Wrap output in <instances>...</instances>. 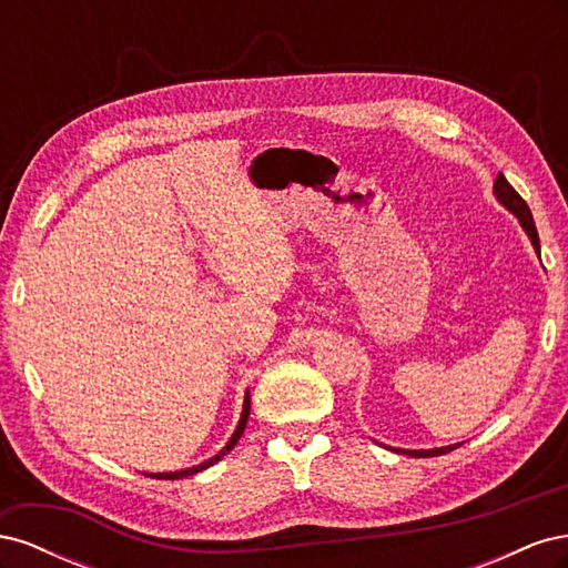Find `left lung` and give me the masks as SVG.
Wrapping results in <instances>:
<instances>
[{
	"instance_id": "1",
	"label": "left lung",
	"mask_w": 568,
	"mask_h": 568,
	"mask_svg": "<svg viewBox=\"0 0 568 568\" xmlns=\"http://www.w3.org/2000/svg\"><path fill=\"white\" fill-rule=\"evenodd\" d=\"M495 196H497V201H500V203L505 205V209H509L514 215L519 217L521 227H524L526 234L530 236L532 246H536V251H540L538 230H536V222H532V215H530V211H528V205H526V201L519 196L517 189H514V186L505 180L503 173L495 178ZM455 448H457V445H448V448H438V450H398V453H407V455H412V457H438V455H445V453H453Z\"/></svg>"
}]
</instances>
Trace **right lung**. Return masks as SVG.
Wrapping results in <instances>:
<instances>
[{
    "label": "right lung",
    "mask_w": 568,
    "mask_h": 568,
    "mask_svg": "<svg viewBox=\"0 0 568 568\" xmlns=\"http://www.w3.org/2000/svg\"><path fill=\"white\" fill-rule=\"evenodd\" d=\"M248 412H251V398L246 395V400H244V412H242V419H239V426H236V432L232 434V438H230V443L225 445V448H222L215 457H211V459H205V462H201L199 467H192V469H184V471H170V474H153L156 478H165V480H173V478H184V476H192V474H196V471H203V469H209V467H213L215 462H220L222 457H225L234 445H236V440L242 438V434H244V428H246V422H248Z\"/></svg>",
    "instance_id": "add662e5"
}]
</instances>
